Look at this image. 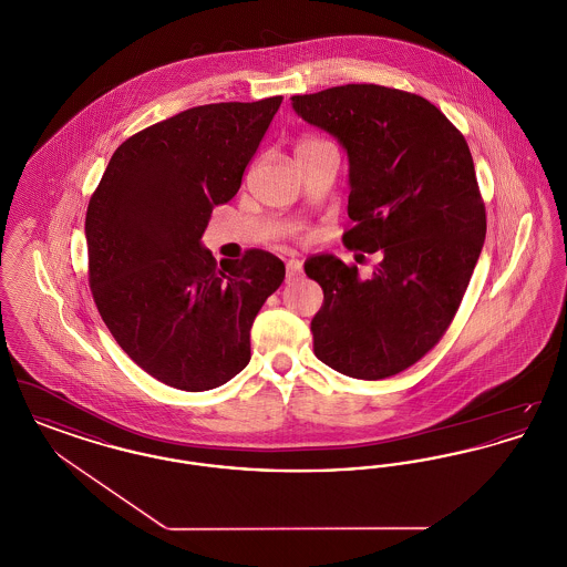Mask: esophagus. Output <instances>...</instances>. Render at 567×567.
<instances>
[{
  "label": "esophagus",
  "mask_w": 567,
  "mask_h": 567,
  "mask_svg": "<svg viewBox=\"0 0 567 567\" xmlns=\"http://www.w3.org/2000/svg\"><path fill=\"white\" fill-rule=\"evenodd\" d=\"M299 271H301V261L289 259V261H287V282L296 280L297 276H299Z\"/></svg>",
  "instance_id": "esophagus-1"
}]
</instances>
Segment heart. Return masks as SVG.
<instances>
[{
  "label": "heart",
  "mask_w": 567,
  "mask_h": 567,
  "mask_svg": "<svg viewBox=\"0 0 567 567\" xmlns=\"http://www.w3.org/2000/svg\"><path fill=\"white\" fill-rule=\"evenodd\" d=\"M323 144H329V142H323V140H315V137H306V140H301V142L297 144L296 155L297 153H301V151H308V148H317V146H323Z\"/></svg>",
  "instance_id": "heart-1"
}]
</instances>
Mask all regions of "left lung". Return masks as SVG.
<instances>
[{
    "label": "left lung",
    "mask_w": 567,
    "mask_h": 567,
    "mask_svg": "<svg viewBox=\"0 0 567 567\" xmlns=\"http://www.w3.org/2000/svg\"><path fill=\"white\" fill-rule=\"evenodd\" d=\"M308 125L349 157V248L378 252L370 278L333 255L303 264L323 289L315 354L340 374L395 377L432 351L453 321L485 244L472 153L425 97L378 84L293 95Z\"/></svg>",
    "instance_id": "1"
}]
</instances>
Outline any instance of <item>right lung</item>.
Returning <instances> with one entry per match:
<instances>
[{"label": "right lung", "mask_w": 567, "mask_h": 567, "mask_svg": "<svg viewBox=\"0 0 567 567\" xmlns=\"http://www.w3.org/2000/svg\"><path fill=\"white\" fill-rule=\"evenodd\" d=\"M282 97L185 110L125 140L93 193L89 285L116 344L153 378L208 391L250 361V327L282 285L266 250L216 266L202 246L213 208L227 204Z\"/></svg>", "instance_id": "1"}]
</instances>
